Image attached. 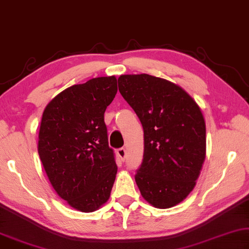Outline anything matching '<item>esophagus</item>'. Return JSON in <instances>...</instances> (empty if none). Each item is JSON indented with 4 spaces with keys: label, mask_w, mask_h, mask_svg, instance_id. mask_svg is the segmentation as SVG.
<instances>
[{
    "label": "esophagus",
    "mask_w": 249,
    "mask_h": 249,
    "mask_svg": "<svg viewBox=\"0 0 249 249\" xmlns=\"http://www.w3.org/2000/svg\"><path fill=\"white\" fill-rule=\"evenodd\" d=\"M117 154L119 155V158L121 159V160H125V150L124 147H120V149L117 150Z\"/></svg>",
    "instance_id": "1"
}]
</instances>
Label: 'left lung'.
I'll use <instances>...</instances> for the list:
<instances>
[{
  "instance_id": "obj_1",
  "label": "left lung",
  "mask_w": 249,
  "mask_h": 249,
  "mask_svg": "<svg viewBox=\"0 0 249 249\" xmlns=\"http://www.w3.org/2000/svg\"><path fill=\"white\" fill-rule=\"evenodd\" d=\"M118 86L140 119L144 154L136 182L152 206L167 209L186 199L206 159V122L193 97L174 83L128 74Z\"/></svg>"
}]
</instances>
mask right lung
Wrapping results in <instances>:
<instances>
[{
  "label": "right lung",
  "mask_w": 249,
  "mask_h": 249,
  "mask_svg": "<svg viewBox=\"0 0 249 249\" xmlns=\"http://www.w3.org/2000/svg\"><path fill=\"white\" fill-rule=\"evenodd\" d=\"M117 90L115 76L91 78L61 91L42 113L39 158L55 193L78 211L110 197L118 167L104 113Z\"/></svg>",
  "instance_id": "right-lung-1"
}]
</instances>
